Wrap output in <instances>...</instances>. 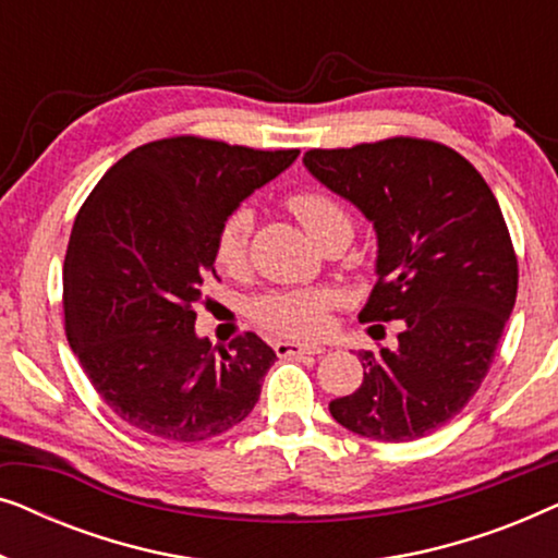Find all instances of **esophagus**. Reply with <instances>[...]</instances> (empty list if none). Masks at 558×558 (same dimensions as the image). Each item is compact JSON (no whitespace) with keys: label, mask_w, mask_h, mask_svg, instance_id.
<instances>
[{"label":"esophagus","mask_w":558,"mask_h":558,"mask_svg":"<svg viewBox=\"0 0 558 558\" xmlns=\"http://www.w3.org/2000/svg\"><path fill=\"white\" fill-rule=\"evenodd\" d=\"M274 350H277L279 357H294V355H319L325 353L323 345H307V342H289L279 340L274 342Z\"/></svg>","instance_id":"1"}]
</instances>
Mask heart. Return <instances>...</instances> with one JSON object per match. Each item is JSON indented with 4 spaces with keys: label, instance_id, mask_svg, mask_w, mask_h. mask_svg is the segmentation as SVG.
Instances as JSON below:
<instances>
[{
    "label": "heart",
    "instance_id": "b5f03b06",
    "mask_svg": "<svg viewBox=\"0 0 558 558\" xmlns=\"http://www.w3.org/2000/svg\"><path fill=\"white\" fill-rule=\"evenodd\" d=\"M287 208L300 220L304 233L312 241L323 243L327 235L338 228H350L348 213L332 195L323 190H300L289 195ZM251 218L248 208H235L228 213L216 233L213 243V258L218 269L226 274H241L248 264V241H251ZM338 304V294L330 289H289V292H271L254 302V319L266 330L284 335V338H317L330 323V312Z\"/></svg>",
    "mask_w": 558,
    "mask_h": 558
}]
</instances>
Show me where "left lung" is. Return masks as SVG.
Segmentation results:
<instances>
[{
    "instance_id": "1",
    "label": "left lung",
    "mask_w": 558,
    "mask_h": 558,
    "mask_svg": "<svg viewBox=\"0 0 558 558\" xmlns=\"http://www.w3.org/2000/svg\"><path fill=\"white\" fill-rule=\"evenodd\" d=\"M304 167L376 228L378 281L361 319L403 323L399 348L357 353L363 384L330 414L365 439L424 437L477 393L513 312L518 258L500 205L462 155L414 136L310 149Z\"/></svg>"
}]
</instances>
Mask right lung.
<instances>
[{"label": "right lung", "instance_id": "add662e5", "mask_svg": "<svg viewBox=\"0 0 558 558\" xmlns=\"http://www.w3.org/2000/svg\"><path fill=\"white\" fill-rule=\"evenodd\" d=\"M296 155L170 136L121 157L86 197L63 264L65 335L126 424L203 441L256 407L277 353L254 332L213 348L193 307L216 277L220 223Z\"/></svg>", "mask_w": 558, "mask_h": 558}]
</instances>
